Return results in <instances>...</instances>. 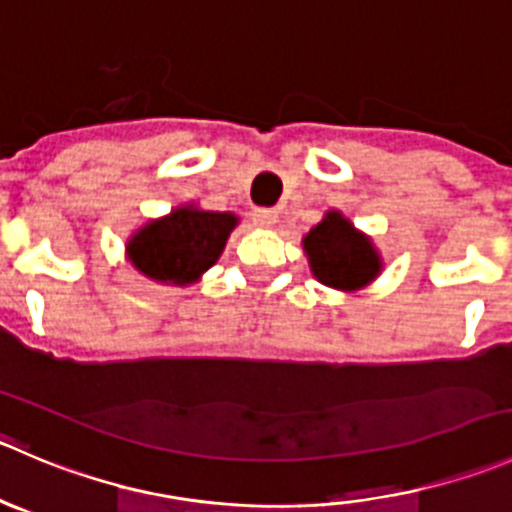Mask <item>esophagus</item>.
Instances as JSON below:
<instances>
[{
	"label": "esophagus",
	"mask_w": 512,
	"mask_h": 512,
	"mask_svg": "<svg viewBox=\"0 0 512 512\" xmlns=\"http://www.w3.org/2000/svg\"><path fill=\"white\" fill-rule=\"evenodd\" d=\"M252 222H255L257 227H272L277 222V212L267 210V207H260V210L252 212Z\"/></svg>",
	"instance_id": "esophagus-1"
}]
</instances>
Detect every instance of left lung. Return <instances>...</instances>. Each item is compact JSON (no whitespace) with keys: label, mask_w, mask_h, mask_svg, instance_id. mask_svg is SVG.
Here are the masks:
<instances>
[{"label":"left lung","mask_w":512,"mask_h":512,"mask_svg":"<svg viewBox=\"0 0 512 512\" xmlns=\"http://www.w3.org/2000/svg\"><path fill=\"white\" fill-rule=\"evenodd\" d=\"M302 250L312 277L332 290H362L382 272V257L372 237L357 230L340 210H327L322 215L302 237Z\"/></svg>","instance_id":"left-lung-1"}]
</instances>
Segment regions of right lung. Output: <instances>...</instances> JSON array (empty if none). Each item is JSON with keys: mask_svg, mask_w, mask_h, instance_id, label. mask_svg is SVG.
Returning <instances> with one entry per match:
<instances>
[{"mask_svg": "<svg viewBox=\"0 0 512 512\" xmlns=\"http://www.w3.org/2000/svg\"><path fill=\"white\" fill-rule=\"evenodd\" d=\"M237 225L240 217L235 212L202 210L187 202L137 227L127 237L124 255L142 277L157 285L190 287L220 260Z\"/></svg>", "mask_w": 512, "mask_h": 512, "instance_id": "add662e5", "label": "right lung"}]
</instances>
